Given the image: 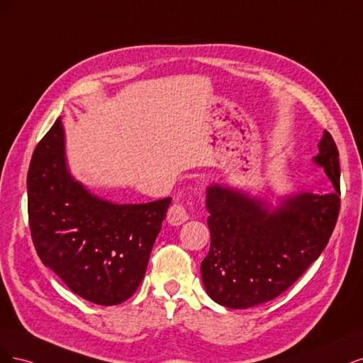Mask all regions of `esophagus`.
<instances>
[{
  "instance_id": "obj_1",
  "label": "esophagus",
  "mask_w": 363,
  "mask_h": 363,
  "mask_svg": "<svg viewBox=\"0 0 363 363\" xmlns=\"http://www.w3.org/2000/svg\"><path fill=\"white\" fill-rule=\"evenodd\" d=\"M167 220H169V223L173 225V226L182 225L184 221L189 220V213H186V208L182 203H173L169 208Z\"/></svg>"
}]
</instances>
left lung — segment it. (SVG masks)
<instances>
[{
	"mask_svg": "<svg viewBox=\"0 0 363 363\" xmlns=\"http://www.w3.org/2000/svg\"><path fill=\"white\" fill-rule=\"evenodd\" d=\"M313 161L332 181L329 194L300 193L274 209L229 186L206 190L211 247L202 261V282L218 305L245 309L286 291L318 259L335 229L341 189L339 152L324 131Z\"/></svg>",
	"mask_w": 363,
	"mask_h": 363,
	"instance_id": "left-lung-1",
	"label": "left lung"
}]
</instances>
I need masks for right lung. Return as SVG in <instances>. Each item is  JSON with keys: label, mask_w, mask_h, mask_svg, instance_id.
<instances>
[{"label": "right lung", "mask_w": 363, "mask_h": 363, "mask_svg": "<svg viewBox=\"0 0 363 363\" xmlns=\"http://www.w3.org/2000/svg\"><path fill=\"white\" fill-rule=\"evenodd\" d=\"M27 193L34 247L69 289L102 306L119 305L134 294L170 197L116 205L91 194L66 167L60 119L33 152Z\"/></svg>", "instance_id": "add662e5"}]
</instances>
